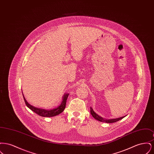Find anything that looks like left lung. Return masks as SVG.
Here are the masks:
<instances>
[{
  "label": "left lung",
  "mask_w": 154,
  "mask_h": 154,
  "mask_svg": "<svg viewBox=\"0 0 154 154\" xmlns=\"http://www.w3.org/2000/svg\"><path fill=\"white\" fill-rule=\"evenodd\" d=\"M91 114H92V116H93V117L95 118L96 119L101 121V122H104L106 123H113V122H116L117 121H119L120 119H122V118H124L125 117H122L118 118H116V119H105L102 117L99 116L97 114H96L95 112H94V111L93 109L91 107Z\"/></svg>",
  "instance_id": "obj_1"
}]
</instances>
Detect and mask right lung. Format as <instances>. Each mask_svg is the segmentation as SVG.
I'll use <instances>...</instances> for the list:
<instances>
[{"label":"right lung","instance_id":"1","mask_svg":"<svg viewBox=\"0 0 154 154\" xmlns=\"http://www.w3.org/2000/svg\"><path fill=\"white\" fill-rule=\"evenodd\" d=\"M68 96H69L68 94H65L63 97V100H62V102L61 103L60 105L58 107L52 109V110H45V109H40V108L34 107V106H32L31 104H29L28 102L26 100L25 98L23 96V99H24V101H25L26 106L28 107H29L30 110L34 111L35 113H36L40 116L45 117H51L57 116L63 111V110L65 109V107H66V100L67 99Z\"/></svg>","mask_w":154,"mask_h":154}]
</instances>
